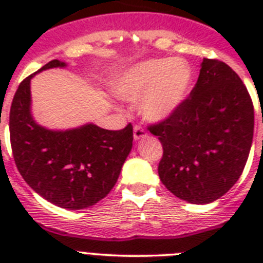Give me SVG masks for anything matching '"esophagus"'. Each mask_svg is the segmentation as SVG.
<instances>
[{
    "label": "esophagus",
    "mask_w": 263,
    "mask_h": 263,
    "mask_svg": "<svg viewBox=\"0 0 263 263\" xmlns=\"http://www.w3.org/2000/svg\"><path fill=\"white\" fill-rule=\"evenodd\" d=\"M147 137V133H146V130L143 129L142 126H139V125H136L134 126V139L136 141H139V139L146 138Z\"/></svg>",
    "instance_id": "obj_1"
}]
</instances>
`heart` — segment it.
Returning a JSON list of instances; mask_svg holds the SVG:
<instances>
[{"instance_id": "b5f03b06", "label": "heart", "mask_w": 263, "mask_h": 263, "mask_svg": "<svg viewBox=\"0 0 263 263\" xmlns=\"http://www.w3.org/2000/svg\"><path fill=\"white\" fill-rule=\"evenodd\" d=\"M192 76L187 60L154 58L127 68L115 83L113 92L125 101L142 97V115L147 120L160 121L182 105L191 88Z\"/></svg>"}]
</instances>
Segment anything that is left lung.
I'll list each match as a JSON object with an SVG mask.
<instances>
[{
	"mask_svg": "<svg viewBox=\"0 0 263 263\" xmlns=\"http://www.w3.org/2000/svg\"><path fill=\"white\" fill-rule=\"evenodd\" d=\"M148 130L163 146L158 174L167 190L188 203L208 204L227 194L242 174L254 108L231 67L204 59L190 96Z\"/></svg>",
	"mask_w": 263,
	"mask_h": 263,
	"instance_id": "1",
	"label": "left lung"
}]
</instances>
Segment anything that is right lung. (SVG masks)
I'll return each mask as SVG.
<instances>
[{
    "label": "right lung",
    "instance_id": "add662e5",
    "mask_svg": "<svg viewBox=\"0 0 263 263\" xmlns=\"http://www.w3.org/2000/svg\"><path fill=\"white\" fill-rule=\"evenodd\" d=\"M66 67L55 59L43 69ZM14 95L9 118L10 143L25 182L50 203L66 210L95 205L115 187L133 146V126L106 130L93 124L76 129L50 130L31 116L30 80Z\"/></svg>",
    "mask_w": 263,
    "mask_h": 263
}]
</instances>
